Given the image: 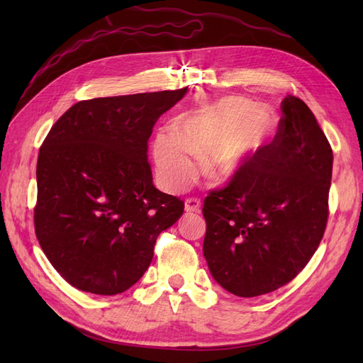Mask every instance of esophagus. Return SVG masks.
Wrapping results in <instances>:
<instances>
[{
	"label": "esophagus",
	"instance_id": "34e87169",
	"mask_svg": "<svg viewBox=\"0 0 363 363\" xmlns=\"http://www.w3.org/2000/svg\"><path fill=\"white\" fill-rule=\"evenodd\" d=\"M184 211L188 213H199L201 211V203L196 199H188L184 201Z\"/></svg>",
	"mask_w": 363,
	"mask_h": 363
}]
</instances>
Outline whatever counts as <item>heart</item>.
I'll return each mask as SVG.
<instances>
[{"instance_id":"heart-1","label":"heart","mask_w":363,"mask_h":363,"mask_svg":"<svg viewBox=\"0 0 363 363\" xmlns=\"http://www.w3.org/2000/svg\"><path fill=\"white\" fill-rule=\"evenodd\" d=\"M276 125L272 112L239 96L194 108L175 121V135L160 131L152 140L157 177L167 191L180 192L195 177L194 157L204 159L206 177L232 182L268 145Z\"/></svg>"}]
</instances>
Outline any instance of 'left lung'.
I'll use <instances>...</instances> for the list:
<instances>
[{"instance_id":"1","label":"left lung","mask_w":363,"mask_h":363,"mask_svg":"<svg viewBox=\"0 0 363 363\" xmlns=\"http://www.w3.org/2000/svg\"><path fill=\"white\" fill-rule=\"evenodd\" d=\"M269 145L227 188L206 196L203 255L215 281L259 296L296 277L320 245L333 152L312 111L288 95Z\"/></svg>"}]
</instances>
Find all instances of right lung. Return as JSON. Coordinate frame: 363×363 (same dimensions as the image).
Listing matches in <instances>:
<instances>
[{"mask_svg":"<svg viewBox=\"0 0 363 363\" xmlns=\"http://www.w3.org/2000/svg\"><path fill=\"white\" fill-rule=\"evenodd\" d=\"M188 94L177 91L80 101L39 151L35 228L71 286L116 295L144 276L163 230L184 203L152 184L148 139L156 121Z\"/></svg>","mask_w":363,"mask_h":363,"instance_id":"right-lung-1","label":"right lung"}]
</instances>
